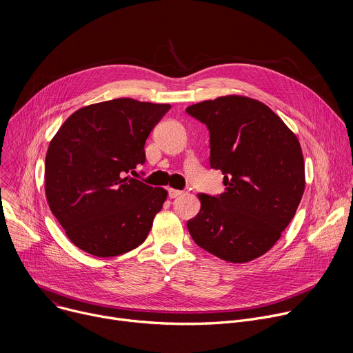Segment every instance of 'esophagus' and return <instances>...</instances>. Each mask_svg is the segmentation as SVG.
Instances as JSON below:
<instances>
[{
    "instance_id": "obj_1",
    "label": "esophagus",
    "mask_w": 353,
    "mask_h": 353,
    "mask_svg": "<svg viewBox=\"0 0 353 353\" xmlns=\"http://www.w3.org/2000/svg\"><path fill=\"white\" fill-rule=\"evenodd\" d=\"M183 194H184V192L180 191V190L169 188V196H170V198H177V196H180V195H183Z\"/></svg>"
}]
</instances>
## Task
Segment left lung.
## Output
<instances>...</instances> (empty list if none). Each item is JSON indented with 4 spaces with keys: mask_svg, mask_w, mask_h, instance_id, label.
<instances>
[{
    "mask_svg": "<svg viewBox=\"0 0 353 353\" xmlns=\"http://www.w3.org/2000/svg\"><path fill=\"white\" fill-rule=\"evenodd\" d=\"M185 112L207 124L211 168L225 184L219 196L198 194L201 210L187 222L188 232L223 261H253L279 240L303 196L299 139L267 105L247 96H221Z\"/></svg>",
    "mask_w": 353,
    "mask_h": 353,
    "instance_id": "obj_1",
    "label": "left lung"
}]
</instances>
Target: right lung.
Wrapping results in <instances>:
<instances>
[{
	"mask_svg": "<svg viewBox=\"0 0 353 353\" xmlns=\"http://www.w3.org/2000/svg\"><path fill=\"white\" fill-rule=\"evenodd\" d=\"M170 105L120 97L74 112L50 141L44 191L67 237L94 257L142 244L168 198L128 173L145 162V141Z\"/></svg>",
	"mask_w": 353,
	"mask_h": 353,
	"instance_id": "add662e5",
	"label": "right lung"
}]
</instances>
